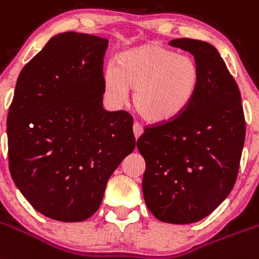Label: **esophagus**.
<instances>
[{
  "instance_id": "obj_1",
  "label": "esophagus",
  "mask_w": 259,
  "mask_h": 259,
  "mask_svg": "<svg viewBox=\"0 0 259 259\" xmlns=\"http://www.w3.org/2000/svg\"><path fill=\"white\" fill-rule=\"evenodd\" d=\"M133 132H134V136H136V138L138 139L139 137L142 136V133H143L142 125H141L139 122H134V125H133Z\"/></svg>"
}]
</instances>
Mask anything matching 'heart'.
<instances>
[{"label": "heart", "instance_id": "obj_1", "mask_svg": "<svg viewBox=\"0 0 259 259\" xmlns=\"http://www.w3.org/2000/svg\"><path fill=\"white\" fill-rule=\"evenodd\" d=\"M107 96L122 104L134 91L137 112L150 122L176 120L193 104L201 87L199 65L190 56L159 44H145L123 52L103 75Z\"/></svg>", "mask_w": 259, "mask_h": 259}]
</instances>
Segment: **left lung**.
<instances>
[{
  "mask_svg": "<svg viewBox=\"0 0 259 259\" xmlns=\"http://www.w3.org/2000/svg\"><path fill=\"white\" fill-rule=\"evenodd\" d=\"M199 65L201 87L176 120L145 127L137 147L146 161L142 189L154 217L189 224L210 215L237 179L245 142V116L237 83L217 48L175 39Z\"/></svg>",
  "mask_w": 259,
  "mask_h": 259,
  "instance_id": "obj_1",
  "label": "left lung"
}]
</instances>
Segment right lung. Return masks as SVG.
Masks as SVG:
<instances>
[{"label":"right lung","instance_id":"obj_1","mask_svg":"<svg viewBox=\"0 0 259 259\" xmlns=\"http://www.w3.org/2000/svg\"><path fill=\"white\" fill-rule=\"evenodd\" d=\"M107 47L89 33L53 36L22 69L9 108L11 177L35 210L58 222L92 217L136 148L132 114L103 108Z\"/></svg>","mask_w":259,"mask_h":259}]
</instances>
